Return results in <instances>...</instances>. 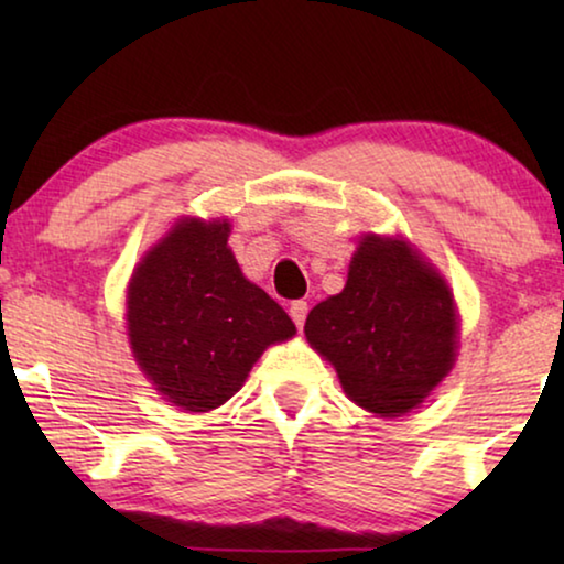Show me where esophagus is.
<instances>
[{"label": "esophagus", "instance_id": "esophagus-1", "mask_svg": "<svg viewBox=\"0 0 564 564\" xmlns=\"http://www.w3.org/2000/svg\"><path fill=\"white\" fill-rule=\"evenodd\" d=\"M290 318L295 321L297 328H303V323L307 318V303H305V300H295V303L290 305Z\"/></svg>", "mask_w": 564, "mask_h": 564}]
</instances>
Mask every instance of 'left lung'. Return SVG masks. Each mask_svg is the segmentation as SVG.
I'll return each mask as SVG.
<instances>
[{"label":"left lung","mask_w":564,"mask_h":564,"mask_svg":"<svg viewBox=\"0 0 564 564\" xmlns=\"http://www.w3.org/2000/svg\"><path fill=\"white\" fill-rule=\"evenodd\" d=\"M305 336L367 411L403 415L452 369L457 315L442 276L403 241L367 236L338 295L305 321Z\"/></svg>","instance_id":"obj_1"}]
</instances>
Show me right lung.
<instances>
[{
  "mask_svg": "<svg viewBox=\"0 0 564 564\" xmlns=\"http://www.w3.org/2000/svg\"><path fill=\"white\" fill-rule=\"evenodd\" d=\"M226 220H184L135 269L130 346L169 403L192 413L234 398L269 344L295 323L251 284L228 249Z\"/></svg>",
  "mask_w": 564,
  "mask_h": 564,
  "instance_id": "1",
  "label": "right lung"
}]
</instances>
